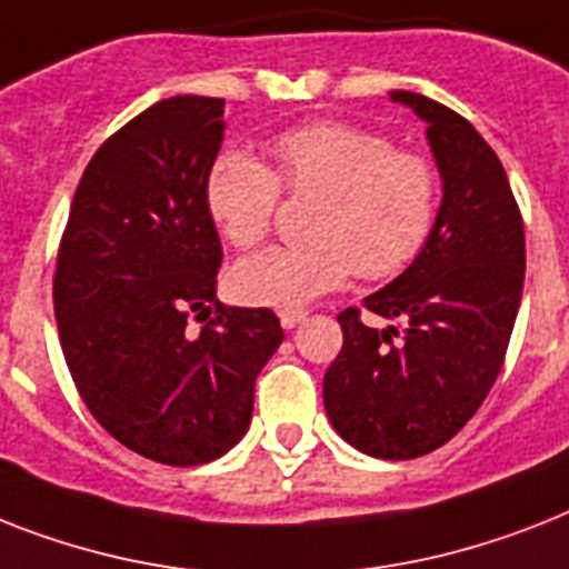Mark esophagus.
I'll list each match as a JSON object with an SVG mask.
<instances>
[{
    "mask_svg": "<svg viewBox=\"0 0 569 569\" xmlns=\"http://www.w3.org/2000/svg\"><path fill=\"white\" fill-rule=\"evenodd\" d=\"M307 316V309H283V312H280V325H283V330H295Z\"/></svg>",
    "mask_w": 569,
    "mask_h": 569,
    "instance_id": "esophagus-1",
    "label": "esophagus"
}]
</instances>
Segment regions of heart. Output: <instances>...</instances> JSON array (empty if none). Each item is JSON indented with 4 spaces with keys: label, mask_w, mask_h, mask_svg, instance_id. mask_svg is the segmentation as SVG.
Instances as JSON below:
<instances>
[{
    "label": "heart",
    "mask_w": 569,
    "mask_h": 569,
    "mask_svg": "<svg viewBox=\"0 0 569 569\" xmlns=\"http://www.w3.org/2000/svg\"><path fill=\"white\" fill-rule=\"evenodd\" d=\"M269 166L224 151L204 178V204L221 237L253 248L269 237L289 192L321 196L300 244H277L242 260L230 289L253 307L295 309L332 292L357 271L389 280L427 248L441 216V172L432 157L397 151L389 137L345 122H309L277 133Z\"/></svg>",
    "instance_id": "heart-1"
}]
</instances>
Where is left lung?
I'll use <instances>...</instances> for the list:
<instances>
[{"instance_id":"8db88e82","label":"left lung","mask_w":569,"mask_h":569,"mask_svg":"<svg viewBox=\"0 0 569 569\" xmlns=\"http://www.w3.org/2000/svg\"><path fill=\"white\" fill-rule=\"evenodd\" d=\"M391 101L427 122L441 172V216L418 260L368 312L339 316L345 345L325 373L332 429L373 459H418L447 445L491 391L515 330L526 274L523 219L500 157L456 110L409 90Z\"/></svg>"}]
</instances>
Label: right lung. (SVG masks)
<instances>
[{
  "instance_id": "add662e5",
  "label": "right lung",
  "mask_w": 569,
  "mask_h": 569,
  "mask_svg": "<svg viewBox=\"0 0 569 569\" xmlns=\"http://www.w3.org/2000/svg\"><path fill=\"white\" fill-rule=\"evenodd\" d=\"M221 113L224 99L174 96L104 140L81 174L54 269L78 395L119 445L172 468L239 445L257 373L283 341L271 309L216 300L221 242L204 178L224 140ZM192 317L208 325L192 331Z\"/></svg>"
}]
</instances>
